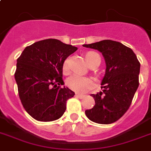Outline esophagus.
Instances as JSON below:
<instances>
[{
	"instance_id": "1",
	"label": "esophagus",
	"mask_w": 151,
	"mask_h": 151,
	"mask_svg": "<svg viewBox=\"0 0 151 151\" xmlns=\"http://www.w3.org/2000/svg\"><path fill=\"white\" fill-rule=\"evenodd\" d=\"M76 96L78 97V98H79V99H83L85 97L84 95H82V94H78V93H76Z\"/></svg>"
}]
</instances>
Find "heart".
<instances>
[{
  "instance_id": "heart-1",
  "label": "heart",
  "mask_w": 151,
  "mask_h": 151,
  "mask_svg": "<svg viewBox=\"0 0 151 151\" xmlns=\"http://www.w3.org/2000/svg\"><path fill=\"white\" fill-rule=\"evenodd\" d=\"M95 55H96V53L93 52L87 53L86 58L88 64L92 61L93 56ZM62 71L65 74L68 73V59H66L63 63ZM66 85L69 89L76 93H85L95 86V81L91 77L83 76L74 74L67 78Z\"/></svg>"
}]
</instances>
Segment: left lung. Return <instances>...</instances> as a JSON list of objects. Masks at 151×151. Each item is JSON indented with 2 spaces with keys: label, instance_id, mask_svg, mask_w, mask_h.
Masks as SVG:
<instances>
[{
  "label": "left lung",
  "instance_id": "1",
  "mask_svg": "<svg viewBox=\"0 0 151 151\" xmlns=\"http://www.w3.org/2000/svg\"><path fill=\"white\" fill-rule=\"evenodd\" d=\"M83 47L98 50L106 62L103 92L92 94L95 106L85 111L91 121L110 124L127 111L139 86L140 64L131 48L120 42L103 40Z\"/></svg>",
  "mask_w": 151,
  "mask_h": 151
}]
</instances>
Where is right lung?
<instances>
[{
	"mask_svg": "<svg viewBox=\"0 0 151 151\" xmlns=\"http://www.w3.org/2000/svg\"><path fill=\"white\" fill-rule=\"evenodd\" d=\"M78 48L57 39H45L26 47L17 59L14 78L24 108L42 122L63 115L66 102L75 93L64 85L62 65Z\"/></svg>",
	"mask_w": 151,
	"mask_h": 151,
	"instance_id": "right-lung-1",
	"label": "right lung"
}]
</instances>
